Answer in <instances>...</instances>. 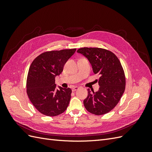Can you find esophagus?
Returning a JSON list of instances; mask_svg holds the SVG:
<instances>
[{"instance_id": "1", "label": "esophagus", "mask_w": 152, "mask_h": 152, "mask_svg": "<svg viewBox=\"0 0 152 152\" xmlns=\"http://www.w3.org/2000/svg\"><path fill=\"white\" fill-rule=\"evenodd\" d=\"M77 89H79V87H77V86H74L72 88V91H77Z\"/></svg>"}]
</instances>
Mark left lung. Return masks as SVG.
I'll return each mask as SVG.
<instances>
[{"label":"left lung","instance_id":"left-lung-1","mask_svg":"<svg viewBox=\"0 0 152 152\" xmlns=\"http://www.w3.org/2000/svg\"><path fill=\"white\" fill-rule=\"evenodd\" d=\"M88 59L94 74H98L99 90L91 93L89 89L84 100L89 112L101 115L111 111L120 101L125 91L126 78L121 63L113 53L98 48H82L77 50Z\"/></svg>","mask_w":152,"mask_h":152}]
</instances>
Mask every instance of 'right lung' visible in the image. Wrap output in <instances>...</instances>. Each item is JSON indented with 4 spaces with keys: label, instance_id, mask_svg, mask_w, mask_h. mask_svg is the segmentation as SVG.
<instances>
[{
    "label": "right lung",
    "instance_id": "1",
    "mask_svg": "<svg viewBox=\"0 0 152 152\" xmlns=\"http://www.w3.org/2000/svg\"><path fill=\"white\" fill-rule=\"evenodd\" d=\"M76 49L52 50L37 57L30 66L26 92L31 103L39 112L54 117L63 113L71 98L70 88L56 89L55 77L61 74L65 64Z\"/></svg>",
    "mask_w": 152,
    "mask_h": 152
}]
</instances>
